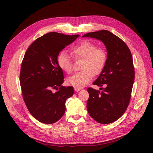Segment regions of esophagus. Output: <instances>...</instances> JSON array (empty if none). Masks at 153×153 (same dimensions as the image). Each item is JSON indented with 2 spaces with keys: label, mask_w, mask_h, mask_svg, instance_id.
<instances>
[{
  "label": "esophagus",
  "mask_w": 153,
  "mask_h": 153,
  "mask_svg": "<svg viewBox=\"0 0 153 153\" xmlns=\"http://www.w3.org/2000/svg\"><path fill=\"white\" fill-rule=\"evenodd\" d=\"M82 89V88H79V87H74V90L76 91H79Z\"/></svg>",
  "instance_id": "obj_1"
}]
</instances>
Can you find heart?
<instances>
[{"label":"heart","mask_w":153,"mask_h":153,"mask_svg":"<svg viewBox=\"0 0 153 153\" xmlns=\"http://www.w3.org/2000/svg\"><path fill=\"white\" fill-rule=\"evenodd\" d=\"M73 56L83 62L79 72L75 73L67 79V83L81 88L92 79L93 74L98 75L105 68L108 54L103 48H97V45L89 41H84L71 49ZM58 66L65 72L70 74L72 70V60L66 52L62 51L57 56Z\"/></svg>","instance_id":"1"}]
</instances>
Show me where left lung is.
<instances>
[{
    "label": "left lung",
    "mask_w": 153,
    "mask_h": 153,
    "mask_svg": "<svg viewBox=\"0 0 153 153\" xmlns=\"http://www.w3.org/2000/svg\"><path fill=\"white\" fill-rule=\"evenodd\" d=\"M82 37L96 39L106 47V66L93 83L100 87L102 91L87 89V108L96 122L108 124L119 119L129 105L135 78L131 53L121 39L107 30L91 32Z\"/></svg>",
    "instance_id": "8db88e82"
}]
</instances>
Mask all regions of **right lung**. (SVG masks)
I'll return each instance as SVG.
<instances>
[{"instance_id": "right-lung-1", "label": "right lung", "mask_w": 153, "mask_h": 153, "mask_svg": "<svg viewBox=\"0 0 153 153\" xmlns=\"http://www.w3.org/2000/svg\"><path fill=\"white\" fill-rule=\"evenodd\" d=\"M79 36L50 32L37 39L24 55L19 76L23 98L31 114L40 122L58 121L65 113L66 99L74 95L73 87L62 85L64 77L57 56ZM53 89L57 91L54 93Z\"/></svg>"}]
</instances>
